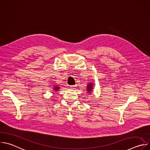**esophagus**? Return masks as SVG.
<instances>
[{
    "label": "esophagus",
    "mask_w": 150,
    "mask_h": 150,
    "mask_svg": "<svg viewBox=\"0 0 150 150\" xmlns=\"http://www.w3.org/2000/svg\"><path fill=\"white\" fill-rule=\"evenodd\" d=\"M70 87L71 88H75L76 86V85H73V86H70Z\"/></svg>",
    "instance_id": "esophagus-1"
}]
</instances>
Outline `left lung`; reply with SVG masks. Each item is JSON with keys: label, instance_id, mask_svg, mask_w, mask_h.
Instances as JSON below:
<instances>
[{"label": "left lung", "instance_id": "left-lung-1", "mask_svg": "<svg viewBox=\"0 0 150 150\" xmlns=\"http://www.w3.org/2000/svg\"><path fill=\"white\" fill-rule=\"evenodd\" d=\"M93 85H92V84L91 83H90L89 84H88V86H87V90L88 91V93H90V92H91V91H92V89H93Z\"/></svg>", "mask_w": 150, "mask_h": 150}]
</instances>
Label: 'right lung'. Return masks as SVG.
<instances>
[{"mask_svg": "<svg viewBox=\"0 0 150 150\" xmlns=\"http://www.w3.org/2000/svg\"><path fill=\"white\" fill-rule=\"evenodd\" d=\"M59 88H59V87L56 86V87H55L54 88V90H55V91H58V90H59Z\"/></svg>", "mask_w": 150, "mask_h": 150, "instance_id": "obj_1", "label": "right lung"}]
</instances>
